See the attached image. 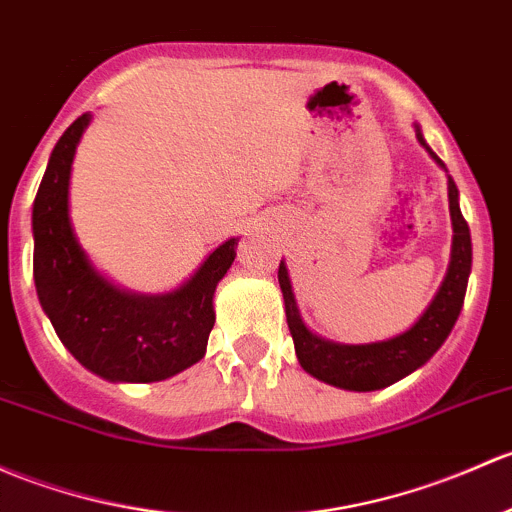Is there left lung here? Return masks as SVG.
Instances as JSON below:
<instances>
[{
	"mask_svg": "<svg viewBox=\"0 0 512 512\" xmlns=\"http://www.w3.org/2000/svg\"><path fill=\"white\" fill-rule=\"evenodd\" d=\"M419 144L429 152L437 164L444 169V161L429 149L424 142L422 129L414 125ZM449 213L451 228H454V240H451V260L446 270L444 282H441L437 297L427 306L419 321L405 333L387 341L363 343V346H346V343H333L326 338L316 336L301 321L297 299L292 292V279H289L287 265L279 262V287H282L284 309H287V324L294 338V351L301 368L316 380L333 387L355 392L383 390V387L407 378L417 368H422L434 353L439 351L441 343L454 328L461 314L466 297V284L471 274V233L469 223L464 220L459 208V188L449 176Z\"/></svg>",
	"mask_w": 512,
	"mask_h": 512,
	"instance_id": "1",
	"label": "left lung"
}]
</instances>
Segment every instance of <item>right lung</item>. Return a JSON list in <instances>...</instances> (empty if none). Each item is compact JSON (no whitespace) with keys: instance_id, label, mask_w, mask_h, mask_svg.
Listing matches in <instances>:
<instances>
[{"instance_id":"add662e5","label":"right lung","mask_w":512,"mask_h":512,"mask_svg":"<svg viewBox=\"0 0 512 512\" xmlns=\"http://www.w3.org/2000/svg\"><path fill=\"white\" fill-rule=\"evenodd\" d=\"M93 115L63 132L31 213L36 294L63 346L112 383H157L203 358L215 324L213 294L235 260L238 238L215 247L169 294H132L107 282L73 233L68 186L75 149Z\"/></svg>"}]
</instances>
